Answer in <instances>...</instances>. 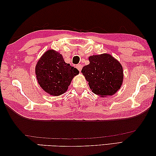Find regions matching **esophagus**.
<instances>
[{"mask_svg": "<svg viewBox=\"0 0 156 156\" xmlns=\"http://www.w3.org/2000/svg\"><path fill=\"white\" fill-rule=\"evenodd\" d=\"M76 68H77V70L80 71V72H81V68H82V66H81V64H77L76 66Z\"/></svg>", "mask_w": 156, "mask_h": 156, "instance_id": "34e87169", "label": "esophagus"}]
</instances>
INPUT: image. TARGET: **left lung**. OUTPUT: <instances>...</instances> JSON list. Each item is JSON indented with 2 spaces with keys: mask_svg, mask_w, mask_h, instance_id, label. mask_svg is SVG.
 Instances as JSON below:
<instances>
[{
  "mask_svg": "<svg viewBox=\"0 0 156 156\" xmlns=\"http://www.w3.org/2000/svg\"><path fill=\"white\" fill-rule=\"evenodd\" d=\"M88 59L90 63L83 66L81 73L92 91L102 98L114 95L123 82L121 63L109 54L93 55Z\"/></svg>",
  "mask_w": 156,
  "mask_h": 156,
  "instance_id": "obj_1",
  "label": "left lung"
}]
</instances>
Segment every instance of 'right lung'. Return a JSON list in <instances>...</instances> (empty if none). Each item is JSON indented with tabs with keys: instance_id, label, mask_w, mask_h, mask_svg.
Wrapping results in <instances>:
<instances>
[{
	"instance_id": "1",
	"label": "right lung",
	"mask_w": 156,
	"mask_h": 156,
	"mask_svg": "<svg viewBox=\"0 0 156 156\" xmlns=\"http://www.w3.org/2000/svg\"><path fill=\"white\" fill-rule=\"evenodd\" d=\"M35 73L43 90L52 96H58L67 91L73 78L80 72L66 63L60 53L49 50L38 61Z\"/></svg>"
}]
</instances>
